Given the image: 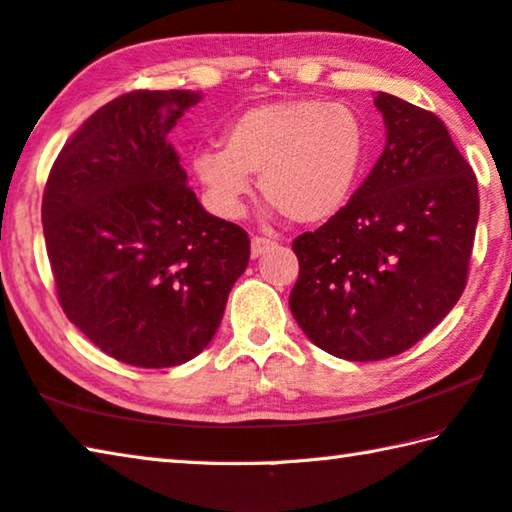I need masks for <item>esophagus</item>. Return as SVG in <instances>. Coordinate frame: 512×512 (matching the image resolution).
<instances>
[{
	"label": "esophagus",
	"mask_w": 512,
	"mask_h": 512,
	"mask_svg": "<svg viewBox=\"0 0 512 512\" xmlns=\"http://www.w3.org/2000/svg\"><path fill=\"white\" fill-rule=\"evenodd\" d=\"M275 246L273 239L268 237H253V241H250V253H253V257H262L266 250H271Z\"/></svg>",
	"instance_id": "34e87169"
}]
</instances>
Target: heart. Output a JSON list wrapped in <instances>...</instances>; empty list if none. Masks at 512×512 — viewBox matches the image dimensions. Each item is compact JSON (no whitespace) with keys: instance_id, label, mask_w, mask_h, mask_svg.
<instances>
[{"instance_id":"obj_1","label":"heart","mask_w":512,"mask_h":512,"mask_svg":"<svg viewBox=\"0 0 512 512\" xmlns=\"http://www.w3.org/2000/svg\"><path fill=\"white\" fill-rule=\"evenodd\" d=\"M223 149L192 160L198 183L223 214H239L257 173L259 196L291 223L316 225L339 214L357 187L368 153L361 117L323 99L253 106L223 131Z\"/></svg>"}]
</instances>
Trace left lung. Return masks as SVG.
<instances>
[{
	"instance_id": "8db88e82",
	"label": "left lung",
	"mask_w": 512,
	"mask_h": 512,
	"mask_svg": "<svg viewBox=\"0 0 512 512\" xmlns=\"http://www.w3.org/2000/svg\"><path fill=\"white\" fill-rule=\"evenodd\" d=\"M384 153L348 205L293 239L291 314L320 350L348 361L395 357L461 298L479 221L470 164L433 112L379 92Z\"/></svg>"
}]
</instances>
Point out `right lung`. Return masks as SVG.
<instances>
[{
	"label": "right lung",
	"instance_id": "right-lung-1",
	"mask_svg": "<svg viewBox=\"0 0 512 512\" xmlns=\"http://www.w3.org/2000/svg\"><path fill=\"white\" fill-rule=\"evenodd\" d=\"M201 94L135 90L58 153L42 230L65 316L121 363L180 366L210 345L250 239L203 210L167 135Z\"/></svg>",
	"mask_w": 512,
	"mask_h": 512
}]
</instances>
